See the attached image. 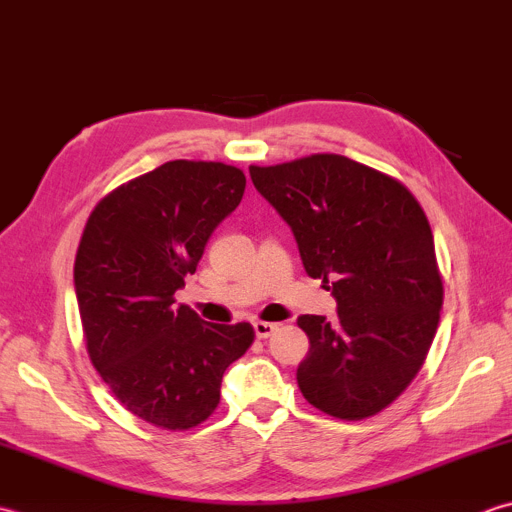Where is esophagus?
<instances>
[{
  "label": "esophagus",
  "mask_w": 512,
  "mask_h": 512,
  "mask_svg": "<svg viewBox=\"0 0 512 512\" xmlns=\"http://www.w3.org/2000/svg\"><path fill=\"white\" fill-rule=\"evenodd\" d=\"M253 328H255V335H257L259 339H268V337L273 335L275 330H277V324H270V322H255V324H253Z\"/></svg>",
  "instance_id": "esophagus-1"
}]
</instances>
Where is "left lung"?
Segmentation results:
<instances>
[{"label":"left lung","instance_id":"left-lung-1","mask_svg":"<svg viewBox=\"0 0 512 512\" xmlns=\"http://www.w3.org/2000/svg\"><path fill=\"white\" fill-rule=\"evenodd\" d=\"M293 230L308 277L337 299V319L302 315L308 355L297 384L322 413L357 422L404 393L433 344L444 302L433 230L397 179L344 155L250 166Z\"/></svg>","mask_w":512,"mask_h":512}]
</instances>
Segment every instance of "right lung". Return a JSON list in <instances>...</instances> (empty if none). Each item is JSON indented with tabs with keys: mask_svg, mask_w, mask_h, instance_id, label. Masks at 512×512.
<instances>
[{
	"mask_svg": "<svg viewBox=\"0 0 512 512\" xmlns=\"http://www.w3.org/2000/svg\"><path fill=\"white\" fill-rule=\"evenodd\" d=\"M244 188L235 166L175 159L115 188L86 222L75 293L88 357L117 402L157 428L213 415L226 368L255 339L246 322L208 324L175 306Z\"/></svg>",
	"mask_w": 512,
	"mask_h": 512,
	"instance_id": "right-lung-1",
	"label": "right lung"
}]
</instances>
